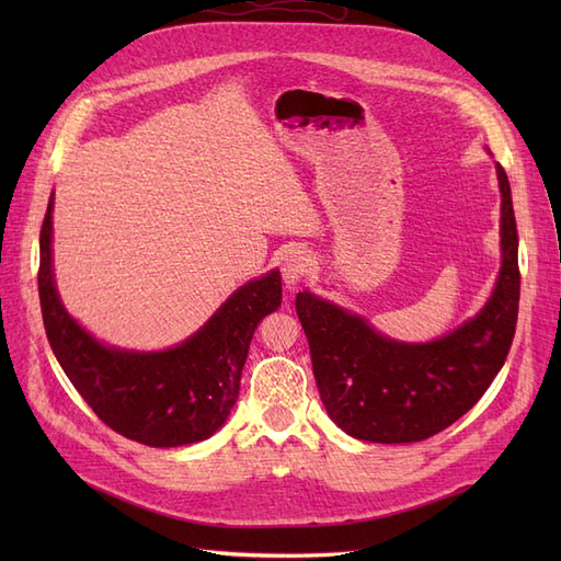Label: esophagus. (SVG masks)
I'll return each instance as SVG.
<instances>
[{
	"label": "esophagus",
	"instance_id": "esophagus-1",
	"mask_svg": "<svg viewBox=\"0 0 561 561\" xmlns=\"http://www.w3.org/2000/svg\"><path fill=\"white\" fill-rule=\"evenodd\" d=\"M311 266H313V260H311L309 252H304V250L287 252L285 260H283V266H280L285 285L293 290V287H297L304 278L309 276Z\"/></svg>",
	"mask_w": 561,
	"mask_h": 561
}]
</instances>
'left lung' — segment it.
Returning a JSON list of instances; mask_svg holds the SVG:
<instances>
[{
    "instance_id": "left-lung-1",
    "label": "left lung",
    "mask_w": 561,
    "mask_h": 561,
    "mask_svg": "<svg viewBox=\"0 0 561 561\" xmlns=\"http://www.w3.org/2000/svg\"><path fill=\"white\" fill-rule=\"evenodd\" d=\"M501 192V268L484 307L431 342H400L371 322L309 290L297 316L309 339L313 377L330 419L355 439L421 443L461 419L501 371L517 309V225L507 175Z\"/></svg>"
}]
</instances>
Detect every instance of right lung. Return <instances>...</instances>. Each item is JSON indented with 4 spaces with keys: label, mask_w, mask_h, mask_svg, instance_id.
<instances>
[{
    "label": "right lung",
    "mask_w": 561,
    "mask_h": 561,
    "mask_svg": "<svg viewBox=\"0 0 561 561\" xmlns=\"http://www.w3.org/2000/svg\"><path fill=\"white\" fill-rule=\"evenodd\" d=\"M280 271L233 290L182 344L133 351L100 342L65 309L54 276V194L39 236V301L48 344L79 396L112 431L147 447L208 439L239 400L252 334L280 307Z\"/></svg>",
    "instance_id": "add662e5"
}]
</instances>
